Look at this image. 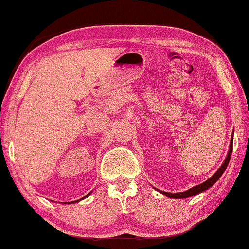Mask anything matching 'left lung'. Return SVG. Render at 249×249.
<instances>
[{"label": "left lung", "instance_id": "obj_1", "mask_svg": "<svg viewBox=\"0 0 249 249\" xmlns=\"http://www.w3.org/2000/svg\"><path fill=\"white\" fill-rule=\"evenodd\" d=\"M232 145H233V138H231L229 152H228V155H227L226 160H224L223 164L221 165L220 169L217 170V171L214 173V175L211 177L210 179H207L205 182H203V183H200V185H197L195 187H193V188H190V189L186 190V192H182V193H166V192H161V190H159V192L162 193L163 195H165L166 197H169V198H175V199H177V198H187V197H192L194 195H197V194H199V193L205 192L206 189H209L210 187H212L214 183H215L217 180L220 179V177L223 175L224 170L227 169L228 164H229V161H230V158H231V153H232Z\"/></svg>", "mask_w": 249, "mask_h": 249}]
</instances>
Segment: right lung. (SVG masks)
<instances>
[{
  "label": "right lung",
  "mask_w": 249,
  "mask_h": 249,
  "mask_svg": "<svg viewBox=\"0 0 249 249\" xmlns=\"http://www.w3.org/2000/svg\"><path fill=\"white\" fill-rule=\"evenodd\" d=\"M89 194H90V193H89ZM89 194H88V195H89ZM88 195H86V196H85V197H84V198H86V197H87ZM84 198H81V199H84ZM77 202H79V200H76V202H71V203H77Z\"/></svg>",
  "instance_id": "1"
}]
</instances>
